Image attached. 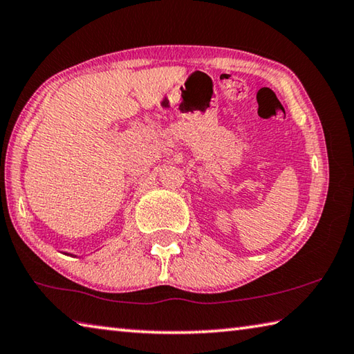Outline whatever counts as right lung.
I'll return each mask as SVG.
<instances>
[{"label": "right lung", "instance_id": "right-lung-1", "mask_svg": "<svg viewBox=\"0 0 354 354\" xmlns=\"http://www.w3.org/2000/svg\"><path fill=\"white\" fill-rule=\"evenodd\" d=\"M65 254H68V252H65ZM69 255H73V254H69Z\"/></svg>", "mask_w": 354, "mask_h": 354}]
</instances>
